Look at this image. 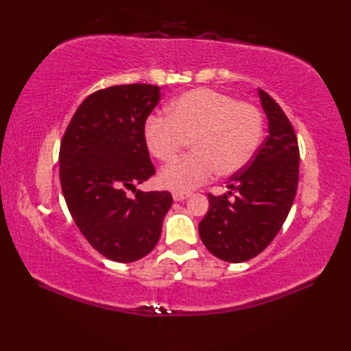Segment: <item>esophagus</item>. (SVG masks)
<instances>
[{"label":"esophagus","instance_id":"obj_1","mask_svg":"<svg viewBox=\"0 0 351 351\" xmlns=\"http://www.w3.org/2000/svg\"><path fill=\"white\" fill-rule=\"evenodd\" d=\"M187 197H190V193H182V192H174V193H173V199H174L176 202L186 200Z\"/></svg>","mask_w":351,"mask_h":351}]
</instances>
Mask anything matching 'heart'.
<instances>
[{
  "label": "heart",
  "mask_w": 351,
  "mask_h": 351,
  "mask_svg": "<svg viewBox=\"0 0 351 351\" xmlns=\"http://www.w3.org/2000/svg\"><path fill=\"white\" fill-rule=\"evenodd\" d=\"M167 112L168 117H147L143 139L161 162L174 161L190 141L192 154L159 173V184L173 192L189 193L215 174L228 177L241 171L261 146V111L227 93L192 89L169 102Z\"/></svg>",
  "instance_id": "b5f03b06"
}]
</instances>
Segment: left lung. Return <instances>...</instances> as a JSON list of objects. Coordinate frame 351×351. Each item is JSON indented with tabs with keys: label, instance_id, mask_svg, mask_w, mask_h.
Masks as SVG:
<instances>
[{
	"label": "left lung",
	"instance_id": "left-lung-1",
	"mask_svg": "<svg viewBox=\"0 0 351 351\" xmlns=\"http://www.w3.org/2000/svg\"><path fill=\"white\" fill-rule=\"evenodd\" d=\"M268 117L267 139L241 171L228 180V193L208 195L209 210L199 234L214 256L240 263L267 249L289 215L299 184V143L280 105L259 89ZM236 193L234 201L228 195Z\"/></svg>",
	"mask_w": 351,
	"mask_h": 351
}]
</instances>
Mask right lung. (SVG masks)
<instances>
[{"mask_svg": "<svg viewBox=\"0 0 351 351\" xmlns=\"http://www.w3.org/2000/svg\"><path fill=\"white\" fill-rule=\"evenodd\" d=\"M159 99V86L143 83L93 92L61 141L60 182L67 208L90 246L114 262H134L152 252L173 205L165 190L136 189L155 174L143 129Z\"/></svg>", "mask_w": 351, "mask_h": 351, "instance_id": "1", "label": "right lung"}]
</instances>
